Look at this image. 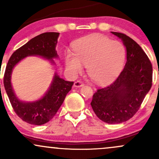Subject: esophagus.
<instances>
[{"label":"esophagus","mask_w":159,"mask_h":159,"mask_svg":"<svg viewBox=\"0 0 159 159\" xmlns=\"http://www.w3.org/2000/svg\"><path fill=\"white\" fill-rule=\"evenodd\" d=\"M84 85V83L82 82L81 81H79V80H78V81H76L74 83V86L75 87H82V86Z\"/></svg>","instance_id":"34e87169"}]
</instances>
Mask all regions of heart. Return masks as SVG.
Instances as JSON below:
<instances>
[{"label":"heart","mask_w":159,"mask_h":159,"mask_svg":"<svg viewBox=\"0 0 159 159\" xmlns=\"http://www.w3.org/2000/svg\"><path fill=\"white\" fill-rule=\"evenodd\" d=\"M75 54L66 55L67 69L73 75L81 72L82 63L87 66V73L98 84L114 80L121 71L125 58L124 45L107 36L92 35L78 40L74 44Z\"/></svg>","instance_id":"b5f03b06"}]
</instances>
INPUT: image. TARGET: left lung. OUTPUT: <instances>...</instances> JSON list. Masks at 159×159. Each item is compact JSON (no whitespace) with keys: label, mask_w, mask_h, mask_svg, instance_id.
Here are the masks:
<instances>
[{"label":"left lung","mask_w":159,"mask_h":159,"mask_svg":"<svg viewBox=\"0 0 159 159\" xmlns=\"http://www.w3.org/2000/svg\"><path fill=\"white\" fill-rule=\"evenodd\" d=\"M126 48L127 61L123 70L107 87L98 88L90 105L96 116L105 123H121L139 110L152 84V66L143 49L132 38L118 32Z\"/></svg>","instance_id":"left-lung-1"}]
</instances>
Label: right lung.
<instances>
[{
    "label": "right lung",
    "instance_id": "1",
    "mask_svg": "<svg viewBox=\"0 0 159 159\" xmlns=\"http://www.w3.org/2000/svg\"><path fill=\"white\" fill-rule=\"evenodd\" d=\"M58 36L59 33L47 32L33 38L11 55L5 69L3 85L11 105L19 117L31 125H43L54 117L74 82L65 81L55 74L46 94L35 102L26 103L19 101L14 94L10 81L11 73L13 67L27 56L39 55L49 60L57 57L55 46Z\"/></svg>",
    "mask_w": 159,
    "mask_h": 159
}]
</instances>
